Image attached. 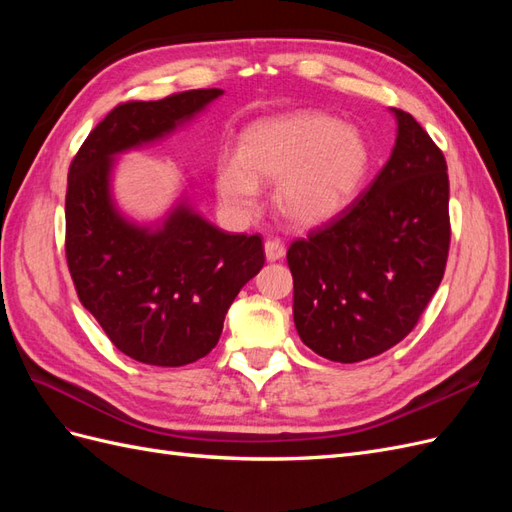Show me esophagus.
I'll return each instance as SVG.
<instances>
[{
	"label": "esophagus",
	"instance_id": "esophagus-1",
	"mask_svg": "<svg viewBox=\"0 0 512 512\" xmlns=\"http://www.w3.org/2000/svg\"><path fill=\"white\" fill-rule=\"evenodd\" d=\"M265 254H267V260H269V262H275V260L284 258V254H286L284 241H280V239H269V241L265 243Z\"/></svg>",
	"mask_w": 512,
	"mask_h": 512
}]
</instances>
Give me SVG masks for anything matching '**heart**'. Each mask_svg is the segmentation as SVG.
Instances as JSON below:
<instances>
[{
    "mask_svg": "<svg viewBox=\"0 0 512 512\" xmlns=\"http://www.w3.org/2000/svg\"><path fill=\"white\" fill-rule=\"evenodd\" d=\"M369 168L363 134L318 113L254 123L241 136L239 158L218 162V194L237 213L258 205V181L277 185V205L297 224H320L342 211Z\"/></svg>",
    "mask_w": 512,
    "mask_h": 512,
    "instance_id": "b5f03b06",
    "label": "heart"
}]
</instances>
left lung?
<instances>
[{
	"mask_svg": "<svg viewBox=\"0 0 512 512\" xmlns=\"http://www.w3.org/2000/svg\"><path fill=\"white\" fill-rule=\"evenodd\" d=\"M395 115L397 141L378 177L286 254L299 337L329 361L359 363L399 344L444 277V153L410 113Z\"/></svg>",
	"mask_w": 512,
	"mask_h": 512,
	"instance_id": "1",
	"label": "left lung"
}]
</instances>
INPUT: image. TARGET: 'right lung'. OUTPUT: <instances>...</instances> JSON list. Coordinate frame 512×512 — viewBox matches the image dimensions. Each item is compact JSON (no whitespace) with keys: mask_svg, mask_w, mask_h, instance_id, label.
Masks as SVG:
<instances>
[{"mask_svg":"<svg viewBox=\"0 0 512 512\" xmlns=\"http://www.w3.org/2000/svg\"><path fill=\"white\" fill-rule=\"evenodd\" d=\"M222 94L190 89L117 104L68 168L66 262L79 301L130 359L179 367L207 356L239 290L265 265L260 235H228L179 207L164 228L123 222L108 196L111 156L160 138Z\"/></svg>","mask_w":512,"mask_h":512,"instance_id":"1","label":"right lung"}]
</instances>
